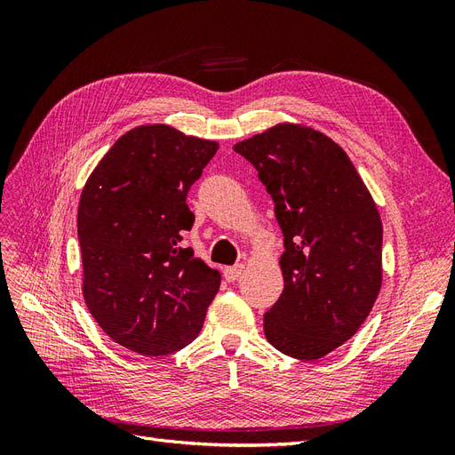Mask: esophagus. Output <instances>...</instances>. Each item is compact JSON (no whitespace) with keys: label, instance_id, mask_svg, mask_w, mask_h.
<instances>
[{"label":"esophagus","instance_id":"obj_1","mask_svg":"<svg viewBox=\"0 0 455 455\" xmlns=\"http://www.w3.org/2000/svg\"><path fill=\"white\" fill-rule=\"evenodd\" d=\"M243 271H244V266H243V264H237V266L226 267V269H224V275H226V279H228L229 283H233V281H237V279L241 277Z\"/></svg>","mask_w":455,"mask_h":455}]
</instances>
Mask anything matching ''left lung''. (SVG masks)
Returning <instances> with one entry per match:
<instances>
[{
	"label": "left lung",
	"mask_w": 455,
	"mask_h": 455,
	"mask_svg": "<svg viewBox=\"0 0 455 455\" xmlns=\"http://www.w3.org/2000/svg\"><path fill=\"white\" fill-rule=\"evenodd\" d=\"M258 171L284 235V291L264 315L267 341L299 361L339 347L381 286L383 229L351 159L309 127L284 123L233 148Z\"/></svg>",
	"instance_id": "left-lung-1"
}]
</instances>
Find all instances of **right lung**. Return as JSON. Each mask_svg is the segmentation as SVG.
<instances>
[{
    "mask_svg": "<svg viewBox=\"0 0 455 455\" xmlns=\"http://www.w3.org/2000/svg\"><path fill=\"white\" fill-rule=\"evenodd\" d=\"M216 149L169 125H142L112 146L81 194L85 304L109 338L139 355L194 341L220 288V273L182 246L196 220L188 191Z\"/></svg>",
    "mask_w": 455,
    "mask_h": 455,
    "instance_id": "add662e5",
    "label": "right lung"
}]
</instances>
